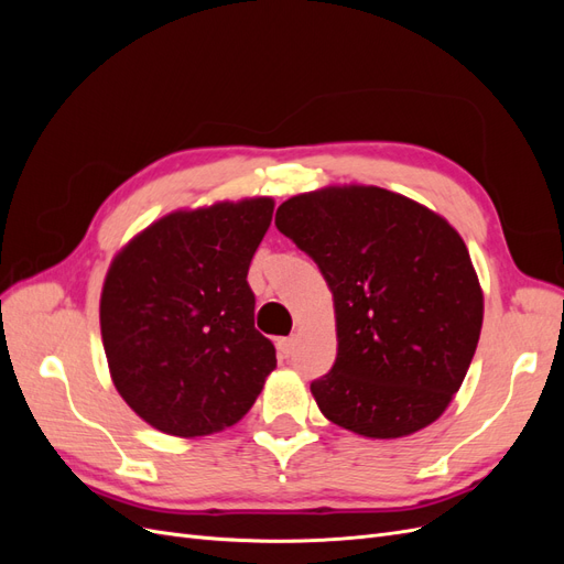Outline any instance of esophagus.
<instances>
[{"instance_id":"esophagus-1","label":"esophagus","mask_w":564,"mask_h":564,"mask_svg":"<svg viewBox=\"0 0 564 564\" xmlns=\"http://www.w3.org/2000/svg\"><path fill=\"white\" fill-rule=\"evenodd\" d=\"M296 344H299V338H296V336H286V338H280V340H278V352H280V357H289V355H294V350H296Z\"/></svg>"}]
</instances>
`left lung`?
Returning <instances> with one entry per match:
<instances>
[{
  "mask_svg": "<svg viewBox=\"0 0 564 564\" xmlns=\"http://www.w3.org/2000/svg\"><path fill=\"white\" fill-rule=\"evenodd\" d=\"M275 226L334 294L338 352L311 383L319 412L373 440L412 435L449 406L482 329V289L460 235L373 185L280 204Z\"/></svg>",
  "mask_w": 564,
  "mask_h": 564,
  "instance_id": "left-lung-1",
  "label": "left lung"
}]
</instances>
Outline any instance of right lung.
<instances>
[{"label": "right lung", "mask_w": 564, "mask_h": 564, "mask_svg": "<svg viewBox=\"0 0 564 564\" xmlns=\"http://www.w3.org/2000/svg\"><path fill=\"white\" fill-rule=\"evenodd\" d=\"M275 202L174 212L115 256L100 334L122 400L152 429L199 437L240 421L278 367L253 327L249 263Z\"/></svg>", "instance_id": "add662e5"}]
</instances>
